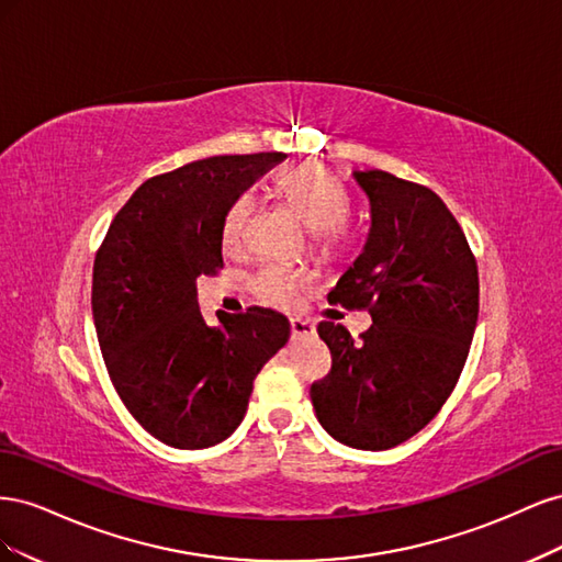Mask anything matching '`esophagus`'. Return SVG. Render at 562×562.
<instances>
[{"label":"esophagus","mask_w":562,"mask_h":562,"mask_svg":"<svg viewBox=\"0 0 562 562\" xmlns=\"http://www.w3.org/2000/svg\"><path fill=\"white\" fill-rule=\"evenodd\" d=\"M291 333H293V339L314 337L316 335V326H314L312 321H307V318H291Z\"/></svg>","instance_id":"34e87169"}]
</instances>
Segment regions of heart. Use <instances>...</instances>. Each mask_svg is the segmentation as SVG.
I'll return each instance as SVG.
<instances>
[{"label": "heart", "mask_w": 562, "mask_h": 562, "mask_svg": "<svg viewBox=\"0 0 562 562\" xmlns=\"http://www.w3.org/2000/svg\"><path fill=\"white\" fill-rule=\"evenodd\" d=\"M277 184L281 194L300 213L304 225L312 232H318L323 236H335L337 227L342 225L349 215V196L342 182L318 164H302L288 168V171L279 176ZM250 211V194H241L232 201L223 223L225 246H236L241 241ZM304 283H307V279H304L302 271L271 262L265 265L258 271V277L252 279V291L265 304H271V307H291L302 293Z\"/></svg>", "instance_id": "obj_1"}]
</instances>
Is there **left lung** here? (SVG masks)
I'll return each instance as SVG.
<instances>
[{"label":"left lung","instance_id":"1","mask_svg":"<svg viewBox=\"0 0 562 562\" xmlns=\"http://www.w3.org/2000/svg\"><path fill=\"white\" fill-rule=\"evenodd\" d=\"M370 201V232L330 304L368 310L356 342L339 323H318L333 353L312 384L321 427L359 450H389L422 431L462 375L479 321V267L454 215L429 187L386 171H353Z\"/></svg>","mask_w":562,"mask_h":562}]
</instances>
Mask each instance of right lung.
<instances>
[{
	"instance_id": "right-lung-1",
	"label": "right lung",
	"mask_w": 562,
	"mask_h": 562,
	"mask_svg": "<svg viewBox=\"0 0 562 562\" xmlns=\"http://www.w3.org/2000/svg\"><path fill=\"white\" fill-rule=\"evenodd\" d=\"M283 159L209 157L145 180L95 255L91 304L110 380L140 427L171 448L229 438L258 372L291 337L274 310L217 312L220 326H209L196 302V279L223 267L232 201Z\"/></svg>"
}]
</instances>
